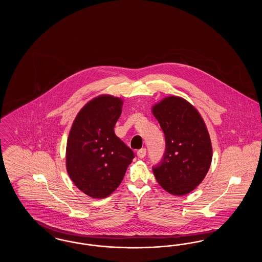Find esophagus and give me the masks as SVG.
<instances>
[{"label":"esophagus","instance_id":"34e87169","mask_svg":"<svg viewBox=\"0 0 262 262\" xmlns=\"http://www.w3.org/2000/svg\"><path fill=\"white\" fill-rule=\"evenodd\" d=\"M145 155H146V149H145V148H141V149H139L137 151V156H138V158L142 159V158L145 157Z\"/></svg>","mask_w":262,"mask_h":262}]
</instances>
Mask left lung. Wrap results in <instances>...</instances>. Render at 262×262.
<instances>
[{"instance_id": "obj_1", "label": "left lung", "mask_w": 262, "mask_h": 262, "mask_svg": "<svg viewBox=\"0 0 262 262\" xmlns=\"http://www.w3.org/2000/svg\"><path fill=\"white\" fill-rule=\"evenodd\" d=\"M152 112L162 128L166 147L152 170L156 181L171 194L185 195L203 181L212 160L210 137L200 113L187 101L170 96Z\"/></svg>"}]
</instances>
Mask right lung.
Wrapping results in <instances>:
<instances>
[{
  "mask_svg": "<svg viewBox=\"0 0 262 262\" xmlns=\"http://www.w3.org/2000/svg\"><path fill=\"white\" fill-rule=\"evenodd\" d=\"M123 101L102 95L79 111L71 128L66 165L76 187L93 199H104L120 186L135 153L115 135Z\"/></svg>",
  "mask_w": 262,
  "mask_h": 262,
  "instance_id": "add662e5",
  "label": "right lung"
}]
</instances>
